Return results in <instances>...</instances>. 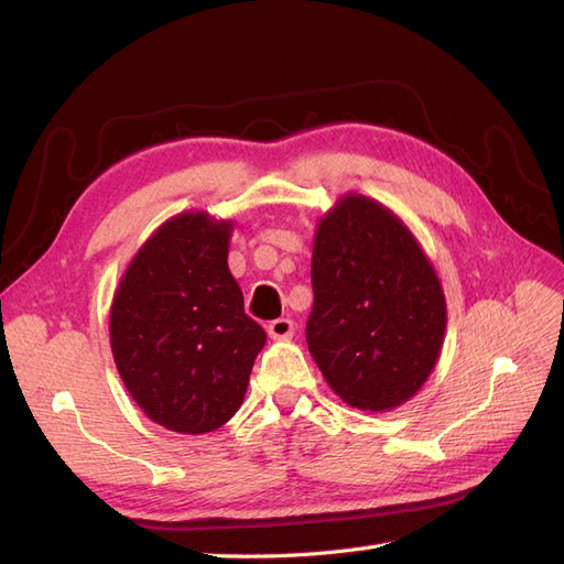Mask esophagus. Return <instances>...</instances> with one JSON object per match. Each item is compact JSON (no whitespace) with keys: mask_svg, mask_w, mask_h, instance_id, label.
I'll use <instances>...</instances> for the list:
<instances>
[{"mask_svg":"<svg viewBox=\"0 0 564 564\" xmlns=\"http://www.w3.org/2000/svg\"><path fill=\"white\" fill-rule=\"evenodd\" d=\"M268 336L272 340H289L294 336V322L286 319V317H280V319H272L268 324Z\"/></svg>","mask_w":564,"mask_h":564,"instance_id":"1","label":"esophagus"}]
</instances>
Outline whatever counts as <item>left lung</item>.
Instances as JSON below:
<instances>
[{
	"mask_svg": "<svg viewBox=\"0 0 564 564\" xmlns=\"http://www.w3.org/2000/svg\"><path fill=\"white\" fill-rule=\"evenodd\" d=\"M311 275L305 340L324 381L369 414L412 400L447 329L445 289L414 232L379 199L340 195L317 220Z\"/></svg>",
	"mask_w": 564,
	"mask_h": 564,
	"instance_id": "left-lung-1",
	"label": "left lung"
}]
</instances>
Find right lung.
<instances>
[{
	"instance_id": "right-lung-1",
	"label": "right lung",
	"mask_w": 564,
	"mask_h": 564,
	"mask_svg": "<svg viewBox=\"0 0 564 564\" xmlns=\"http://www.w3.org/2000/svg\"><path fill=\"white\" fill-rule=\"evenodd\" d=\"M235 220L181 212L131 256L110 305V348L143 414L181 435L226 425L265 332L228 268Z\"/></svg>"
}]
</instances>
